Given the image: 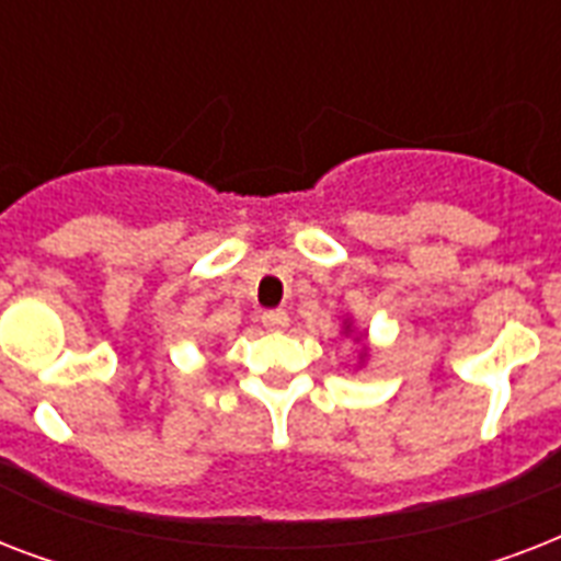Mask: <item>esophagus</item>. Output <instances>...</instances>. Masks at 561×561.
Listing matches in <instances>:
<instances>
[{
  "mask_svg": "<svg viewBox=\"0 0 561 561\" xmlns=\"http://www.w3.org/2000/svg\"><path fill=\"white\" fill-rule=\"evenodd\" d=\"M262 323L271 329V332H279V329H285V325L290 323L288 311H282V308H267L262 314Z\"/></svg>",
  "mask_w": 561,
  "mask_h": 561,
  "instance_id": "obj_1",
  "label": "esophagus"
}]
</instances>
